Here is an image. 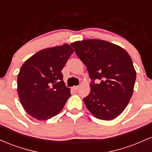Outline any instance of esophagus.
<instances>
[{
	"label": "esophagus",
	"instance_id": "1",
	"mask_svg": "<svg viewBox=\"0 0 152 152\" xmlns=\"http://www.w3.org/2000/svg\"><path fill=\"white\" fill-rule=\"evenodd\" d=\"M78 88H79V86H73V89H74V91H77L78 89Z\"/></svg>",
	"mask_w": 152,
	"mask_h": 152
}]
</instances>
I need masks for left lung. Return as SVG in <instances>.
I'll use <instances>...</instances> for the list:
<instances>
[{"mask_svg": "<svg viewBox=\"0 0 152 152\" xmlns=\"http://www.w3.org/2000/svg\"><path fill=\"white\" fill-rule=\"evenodd\" d=\"M71 45L92 80L90 94L83 99L86 108L99 119H114L126 109L133 94L137 73L129 54L118 45L99 39Z\"/></svg>", "mask_w": 152, "mask_h": 152, "instance_id": "1", "label": "left lung"}]
</instances>
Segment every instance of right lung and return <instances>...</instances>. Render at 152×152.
I'll return each mask as SVG.
<instances>
[{"label":"right lung","mask_w":152,"mask_h":152,"mask_svg":"<svg viewBox=\"0 0 152 152\" xmlns=\"http://www.w3.org/2000/svg\"><path fill=\"white\" fill-rule=\"evenodd\" d=\"M70 45L41 50L26 61L17 78L18 97L25 111L40 121L61 112L71 96L61 71L74 53Z\"/></svg>","instance_id":"1"}]
</instances>
